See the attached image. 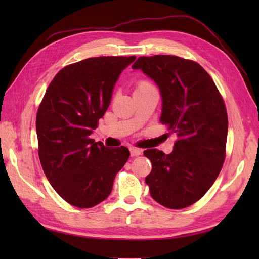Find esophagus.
I'll return each mask as SVG.
<instances>
[{"mask_svg":"<svg viewBox=\"0 0 259 259\" xmlns=\"http://www.w3.org/2000/svg\"><path fill=\"white\" fill-rule=\"evenodd\" d=\"M130 155L131 157H138L141 155V150L137 149V148H130Z\"/></svg>","mask_w":259,"mask_h":259,"instance_id":"esophagus-1","label":"esophagus"}]
</instances>
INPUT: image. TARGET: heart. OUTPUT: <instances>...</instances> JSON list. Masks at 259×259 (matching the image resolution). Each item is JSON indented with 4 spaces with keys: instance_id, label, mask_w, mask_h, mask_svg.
Listing matches in <instances>:
<instances>
[{
    "instance_id": "obj_1",
    "label": "heart",
    "mask_w": 259,
    "mask_h": 259,
    "mask_svg": "<svg viewBox=\"0 0 259 259\" xmlns=\"http://www.w3.org/2000/svg\"><path fill=\"white\" fill-rule=\"evenodd\" d=\"M149 87H152V84L150 83V82H148L146 80H140L136 83V88H135V92L137 91H140V90H144V89H147V88Z\"/></svg>"
}]
</instances>
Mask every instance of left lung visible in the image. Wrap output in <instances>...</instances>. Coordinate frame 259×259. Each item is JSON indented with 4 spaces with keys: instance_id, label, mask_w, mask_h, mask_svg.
<instances>
[{
    "instance_id": "8db88e82",
    "label": "left lung",
    "mask_w": 259,
    "mask_h": 259,
    "mask_svg": "<svg viewBox=\"0 0 259 259\" xmlns=\"http://www.w3.org/2000/svg\"><path fill=\"white\" fill-rule=\"evenodd\" d=\"M133 69L156 82L162 98L160 122L178 137L169 155L144 151L152 163L146 177L150 195L170 209L191 206L212 186L226 157L228 117L223 97L206 70L191 60L140 57Z\"/></svg>"
}]
</instances>
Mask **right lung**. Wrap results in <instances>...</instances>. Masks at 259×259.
Listing matches in <instances>:
<instances>
[{"label": "right lung", "instance_id": "1", "mask_svg": "<svg viewBox=\"0 0 259 259\" xmlns=\"http://www.w3.org/2000/svg\"><path fill=\"white\" fill-rule=\"evenodd\" d=\"M136 57H96L69 64L49 84L36 113L37 152L49 183L70 205L91 208L107 199L130 156L90 138L113 87Z\"/></svg>", "mask_w": 259, "mask_h": 259}]
</instances>
